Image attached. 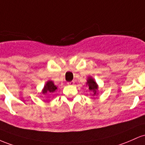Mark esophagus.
Wrapping results in <instances>:
<instances>
[{"instance_id":"1","label":"esophagus","mask_w":145,"mask_h":145,"mask_svg":"<svg viewBox=\"0 0 145 145\" xmlns=\"http://www.w3.org/2000/svg\"><path fill=\"white\" fill-rule=\"evenodd\" d=\"M74 81H70V82H68V85H70V86L74 85Z\"/></svg>"}]
</instances>
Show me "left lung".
Wrapping results in <instances>:
<instances>
[{"mask_svg": "<svg viewBox=\"0 0 145 145\" xmlns=\"http://www.w3.org/2000/svg\"><path fill=\"white\" fill-rule=\"evenodd\" d=\"M87 84L89 86V90L93 91L94 92V94H96V92H97V88H98V86H97V83L94 81V79L92 78L89 77L88 79Z\"/></svg>", "mask_w": 145, "mask_h": 145, "instance_id": "obj_1", "label": "left lung"}]
</instances>
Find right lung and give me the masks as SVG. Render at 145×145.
<instances>
[{"label":"right lung","instance_id":"right-lung-1","mask_svg":"<svg viewBox=\"0 0 145 145\" xmlns=\"http://www.w3.org/2000/svg\"><path fill=\"white\" fill-rule=\"evenodd\" d=\"M57 90V87L54 85V84L53 83V81H48L46 83V86H44L43 90V94L48 93V92H53Z\"/></svg>","mask_w":145,"mask_h":145}]
</instances>
